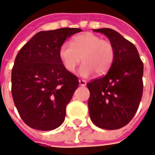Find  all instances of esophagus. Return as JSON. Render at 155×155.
<instances>
[{"instance_id": "34e87169", "label": "esophagus", "mask_w": 155, "mask_h": 155, "mask_svg": "<svg viewBox=\"0 0 155 155\" xmlns=\"http://www.w3.org/2000/svg\"><path fill=\"white\" fill-rule=\"evenodd\" d=\"M79 85L81 86H85L86 85V81L85 80H79Z\"/></svg>"}]
</instances>
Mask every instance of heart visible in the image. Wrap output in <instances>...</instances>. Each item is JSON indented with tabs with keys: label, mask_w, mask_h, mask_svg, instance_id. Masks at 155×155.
<instances>
[{
	"label": "heart",
	"mask_w": 155,
	"mask_h": 155,
	"mask_svg": "<svg viewBox=\"0 0 155 155\" xmlns=\"http://www.w3.org/2000/svg\"><path fill=\"white\" fill-rule=\"evenodd\" d=\"M59 56L67 71L74 73L83 61L79 74L88 77L96 72L98 75L106 74L111 68L115 57V49L111 42L91 32L77 35L71 44L63 43L59 49Z\"/></svg>",
	"instance_id": "1"
}]
</instances>
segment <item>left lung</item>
Listing matches in <instances>:
<instances>
[{
    "instance_id": "1",
    "label": "left lung",
    "mask_w": 155,
    "mask_h": 155,
    "mask_svg": "<svg viewBox=\"0 0 155 155\" xmlns=\"http://www.w3.org/2000/svg\"><path fill=\"white\" fill-rule=\"evenodd\" d=\"M105 35L115 49V57L105 76L87 83L90 117L104 129H120L138 108L143 92V63L136 47L110 28L93 30Z\"/></svg>"
}]
</instances>
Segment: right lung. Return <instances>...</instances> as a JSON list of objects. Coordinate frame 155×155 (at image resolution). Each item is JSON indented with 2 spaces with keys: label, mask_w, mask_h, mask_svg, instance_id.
<instances>
[{
  "label": "right lung",
  "mask_w": 155,
  "mask_h": 155,
  "mask_svg": "<svg viewBox=\"0 0 155 155\" xmlns=\"http://www.w3.org/2000/svg\"><path fill=\"white\" fill-rule=\"evenodd\" d=\"M79 28H61L35 34L17 55L12 69V96L22 120L32 129L49 131L64 122L66 106L78 87L65 69L59 49Z\"/></svg>",
  "instance_id": "right-lung-1"
}]
</instances>
